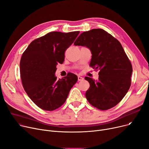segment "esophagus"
I'll use <instances>...</instances> for the list:
<instances>
[{"mask_svg": "<svg viewBox=\"0 0 149 149\" xmlns=\"http://www.w3.org/2000/svg\"><path fill=\"white\" fill-rule=\"evenodd\" d=\"M83 80H84L83 77H81V76H80V75L78 76V80H79V81H83Z\"/></svg>", "mask_w": 149, "mask_h": 149, "instance_id": "esophagus-1", "label": "esophagus"}]
</instances>
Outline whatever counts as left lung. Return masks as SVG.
Returning a JSON list of instances; mask_svg holds the SVG:
<instances>
[{"instance_id":"obj_1","label":"left lung","mask_w":149,"mask_h":149,"mask_svg":"<svg viewBox=\"0 0 149 149\" xmlns=\"http://www.w3.org/2000/svg\"><path fill=\"white\" fill-rule=\"evenodd\" d=\"M74 44L89 49L90 66L100 70L97 81L85 77L90 84L85 94L90 104L101 110L118 104L130 87L133 72L121 44L104 30L95 29L83 32Z\"/></svg>"}]
</instances>
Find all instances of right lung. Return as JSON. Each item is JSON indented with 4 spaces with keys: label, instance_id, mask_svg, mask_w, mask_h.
I'll return each mask as SVG.
<instances>
[{
    "label": "right lung",
    "instance_id": "1",
    "mask_svg": "<svg viewBox=\"0 0 149 149\" xmlns=\"http://www.w3.org/2000/svg\"><path fill=\"white\" fill-rule=\"evenodd\" d=\"M79 33L50 32L32 41L22 55L20 74L23 87L30 99L44 110L60 107L78 80L72 73L57 80L55 74L58 63L64 62V52Z\"/></svg>",
    "mask_w": 149,
    "mask_h": 149
}]
</instances>
